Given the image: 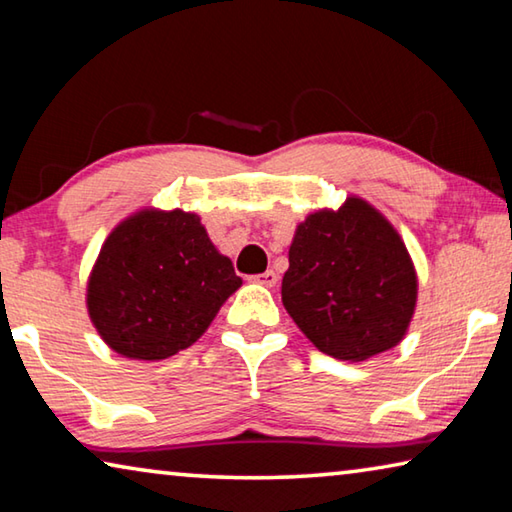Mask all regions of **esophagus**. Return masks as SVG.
I'll return each instance as SVG.
<instances>
[{"mask_svg": "<svg viewBox=\"0 0 512 512\" xmlns=\"http://www.w3.org/2000/svg\"><path fill=\"white\" fill-rule=\"evenodd\" d=\"M253 280L257 284H262V287H275V284H277V273L275 271H264V273L255 275Z\"/></svg>", "mask_w": 512, "mask_h": 512, "instance_id": "1", "label": "esophagus"}]
</instances>
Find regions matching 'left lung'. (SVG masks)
Returning <instances> with one entry per match:
<instances>
[{"instance_id":"left-lung-1","label":"left lung","mask_w":512,"mask_h":512,"mask_svg":"<svg viewBox=\"0 0 512 512\" xmlns=\"http://www.w3.org/2000/svg\"><path fill=\"white\" fill-rule=\"evenodd\" d=\"M418 275L402 237L363 198L318 210L296 228L282 302L320 352L366 361L404 339Z\"/></svg>"}]
</instances>
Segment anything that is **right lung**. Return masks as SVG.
<instances>
[{
  "label": "right lung",
  "instance_id": "1",
  "mask_svg": "<svg viewBox=\"0 0 512 512\" xmlns=\"http://www.w3.org/2000/svg\"><path fill=\"white\" fill-rule=\"evenodd\" d=\"M241 277L183 210H142L101 246L88 280L94 327L121 357L160 361L189 348Z\"/></svg>",
  "mask_w": 512,
  "mask_h": 512
}]
</instances>
